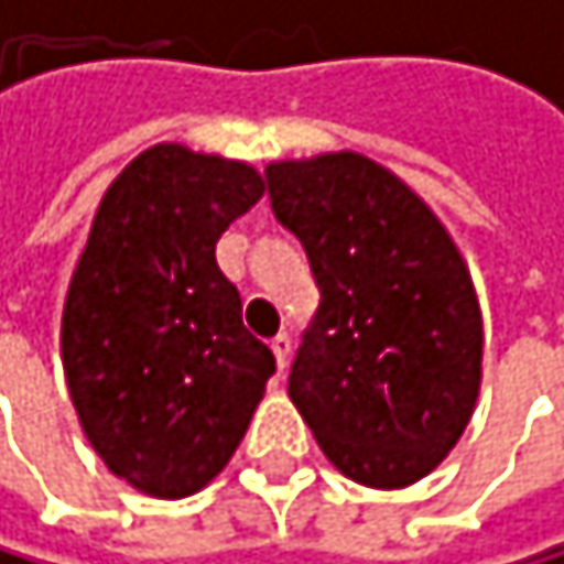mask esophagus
I'll return each mask as SVG.
<instances>
[{
    "label": "esophagus",
    "mask_w": 564,
    "mask_h": 564,
    "mask_svg": "<svg viewBox=\"0 0 564 564\" xmlns=\"http://www.w3.org/2000/svg\"><path fill=\"white\" fill-rule=\"evenodd\" d=\"M270 351H273V358H276V368L284 372L288 361H291V338H288V335H276V338L270 341Z\"/></svg>",
    "instance_id": "obj_1"
}]
</instances>
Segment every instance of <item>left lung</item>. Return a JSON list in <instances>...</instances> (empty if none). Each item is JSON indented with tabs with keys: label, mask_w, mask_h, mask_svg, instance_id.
Returning <instances> with one entry per match:
<instances>
[{
	"label": "left lung",
	"mask_w": 564,
	"mask_h": 564,
	"mask_svg": "<svg viewBox=\"0 0 564 564\" xmlns=\"http://www.w3.org/2000/svg\"><path fill=\"white\" fill-rule=\"evenodd\" d=\"M267 192L321 294L291 365L294 405L345 477L416 484L460 440L480 389L464 257L413 188L355 151L276 162Z\"/></svg>",
	"instance_id": "1"
}]
</instances>
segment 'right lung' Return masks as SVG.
<instances>
[{
  "label": "right lung",
  "instance_id": "obj_1",
  "mask_svg": "<svg viewBox=\"0 0 564 564\" xmlns=\"http://www.w3.org/2000/svg\"><path fill=\"white\" fill-rule=\"evenodd\" d=\"M263 178L155 144L111 182L63 307V368L97 457L151 497L206 487L240 446L273 351L243 324L216 243Z\"/></svg>",
  "mask_w": 564,
  "mask_h": 564
}]
</instances>
